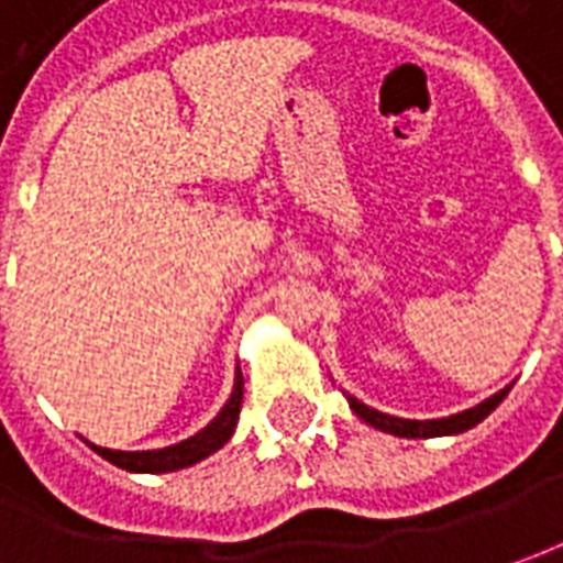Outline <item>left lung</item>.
<instances>
[{"label":"left lung","mask_w":563,"mask_h":563,"mask_svg":"<svg viewBox=\"0 0 563 563\" xmlns=\"http://www.w3.org/2000/svg\"><path fill=\"white\" fill-rule=\"evenodd\" d=\"M508 391H511V385H506L503 391H496L487 400H481L472 410L453 412V416H443V419H400V416L382 412L376 407H366L363 400L351 397V394H345V397L347 407L354 410L357 419H363L366 426L378 428V431H385V434H394V438H446V434H462V431H468L477 422H484L506 400Z\"/></svg>","instance_id":"obj_1"}]
</instances>
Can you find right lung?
I'll use <instances>...</instances> for the list:
<instances>
[{"label":"right lung","mask_w":563,"mask_h":563,"mask_svg":"<svg viewBox=\"0 0 563 563\" xmlns=\"http://www.w3.org/2000/svg\"><path fill=\"white\" fill-rule=\"evenodd\" d=\"M240 407H243V373L236 366L233 373V391L228 397V404L218 410V416L206 428H200L197 434H190L187 441L172 443V446H163V450H110V446H98V443L86 441L107 462H113L117 468H125V472L135 474H166V472H181V468H190L202 459H209L212 453H218L224 443L233 438V428H236V419H240Z\"/></svg>","instance_id":"1"}]
</instances>
